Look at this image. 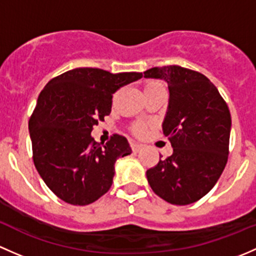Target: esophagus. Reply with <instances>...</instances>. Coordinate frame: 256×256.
Returning <instances> with one entry per match:
<instances>
[{
  "instance_id": "esophagus-1",
  "label": "esophagus",
  "mask_w": 256,
  "mask_h": 256,
  "mask_svg": "<svg viewBox=\"0 0 256 256\" xmlns=\"http://www.w3.org/2000/svg\"><path fill=\"white\" fill-rule=\"evenodd\" d=\"M131 148H132L134 152H140V150H142V144H135V142H132V144H131Z\"/></svg>"
}]
</instances>
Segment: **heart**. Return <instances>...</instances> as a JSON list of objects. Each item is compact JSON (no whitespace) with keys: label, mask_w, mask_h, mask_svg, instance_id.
<instances>
[{"label":"heart","mask_w":256,"mask_h":256,"mask_svg":"<svg viewBox=\"0 0 256 256\" xmlns=\"http://www.w3.org/2000/svg\"><path fill=\"white\" fill-rule=\"evenodd\" d=\"M157 84H160V83H158V82H150V83H147L146 88L147 87H152V86H157ZM134 132H135L136 135H144V134L146 132V125H144V122L136 124V125L134 126Z\"/></svg>","instance_id":"b5f03b06"}]
</instances>
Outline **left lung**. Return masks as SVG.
Here are the masks:
<instances>
[{
	"instance_id": "1",
	"label": "left lung",
	"mask_w": 256,
	"mask_h": 256,
	"mask_svg": "<svg viewBox=\"0 0 256 256\" xmlns=\"http://www.w3.org/2000/svg\"><path fill=\"white\" fill-rule=\"evenodd\" d=\"M146 78L168 83L169 104L163 134L173 154L146 176L154 194L173 205H189L220 179L230 153V112L216 86L198 71L180 66L153 67Z\"/></svg>"
}]
</instances>
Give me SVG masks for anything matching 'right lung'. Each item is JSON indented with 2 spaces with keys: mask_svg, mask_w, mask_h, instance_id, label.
Segmentation results:
<instances>
[{
  "mask_svg": "<svg viewBox=\"0 0 256 256\" xmlns=\"http://www.w3.org/2000/svg\"><path fill=\"white\" fill-rule=\"evenodd\" d=\"M142 76L80 67L50 80L40 92L29 120L33 160L48 188L64 202L90 205L110 189L115 162L130 154V144L112 135L102 146L90 132L112 112V94Z\"/></svg>",
  "mask_w": 256,
  "mask_h": 256,
  "instance_id": "add662e5",
  "label": "right lung"
}]
</instances>
